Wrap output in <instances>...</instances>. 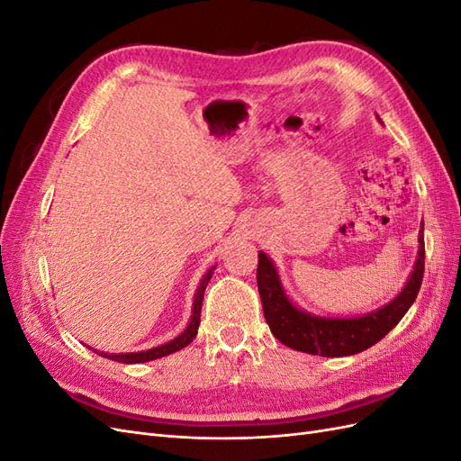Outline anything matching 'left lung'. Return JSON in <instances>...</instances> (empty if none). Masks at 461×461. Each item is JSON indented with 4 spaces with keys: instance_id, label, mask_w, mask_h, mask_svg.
Instances as JSON below:
<instances>
[{
    "instance_id": "left-lung-1",
    "label": "left lung",
    "mask_w": 461,
    "mask_h": 461,
    "mask_svg": "<svg viewBox=\"0 0 461 461\" xmlns=\"http://www.w3.org/2000/svg\"><path fill=\"white\" fill-rule=\"evenodd\" d=\"M417 242L420 248H417L413 271L403 288L383 308L356 317H323L298 308L288 298L273 259L265 252H259L258 290L265 321L275 339L292 350L323 357H344L367 350L400 323V319L406 315L417 298L425 271L423 222Z\"/></svg>"
}]
</instances>
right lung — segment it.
<instances>
[{
	"instance_id": "right-lung-1",
	"label": "right lung",
	"mask_w": 461,
	"mask_h": 461,
	"mask_svg": "<svg viewBox=\"0 0 461 461\" xmlns=\"http://www.w3.org/2000/svg\"><path fill=\"white\" fill-rule=\"evenodd\" d=\"M215 271V265L212 269H207V273L202 276L200 281V286L196 290V294H194V303H192V315H190V321L186 329L178 334L176 339L165 342V344H159L156 348H151V350H142V352H129V354H107V352H97L94 350L95 354H100L102 357H107V359H113V361H119V364H144V361H153L158 357H165L169 356L173 352H178L183 350L185 346H188L194 339H196L198 334V327H200V313H202V302H203V292H205V286L209 283V278H212ZM90 348V346H88ZM92 350V348H90Z\"/></svg>"
}]
</instances>
